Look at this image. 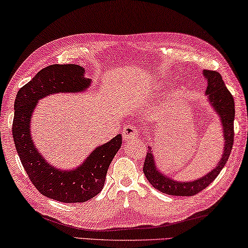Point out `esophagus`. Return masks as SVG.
Listing matches in <instances>:
<instances>
[{"instance_id":"1","label":"esophagus","mask_w":248,"mask_h":248,"mask_svg":"<svg viewBox=\"0 0 248 248\" xmlns=\"http://www.w3.org/2000/svg\"><path fill=\"white\" fill-rule=\"evenodd\" d=\"M140 136V132L137 127L134 126V125H125L123 128V137L125 140H129L133 139H136V137Z\"/></svg>"}]
</instances>
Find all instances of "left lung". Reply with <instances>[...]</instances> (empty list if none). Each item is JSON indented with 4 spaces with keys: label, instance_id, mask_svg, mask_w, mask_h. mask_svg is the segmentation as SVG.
Segmentation results:
<instances>
[{
    "label": "left lung",
    "instance_id": "1",
    "mask_svg": "<svg viewBox=\"0 0 248 248\" xmlns=\"http://www.w3.org/2000/svg\"><path fill=\"white\" fill-rule=\"evenodd\" d=\"M202 74L208 82V87L205 90V94L208 95V102L221 121L223 139H224L222 157L218 160L216 168H213L211 171L199 178V179L193 181H177L172 179L171 177L166 176L164 172H161L157 168L155 158H154V152L149 146L148 153L145 158L143 171L154 188L162 193L169 194V196L190 197L202 191L218 176V173L229 159L231 152H232L235 117L234 99L231 92L227 90L224 81L217 71L203 70Z\"/></svg>",
    "mask_w": 248,
    "mask_h": 248
}]
</instances>
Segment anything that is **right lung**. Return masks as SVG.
Here are the masks:
<instances>
[{
	"mask_svg": "<svg viewBox=\"0 0 248 248\" xmlns=\"http://www.w3.org/2000/svg\"><path fill=\"white\" fill-rule=\"evenodd\" d=\"M79 64H51L40 70L17 92L12 133L16 151L31 184L45 197L64 203L86 202L103 189L111 161L122 146V135L93 149L74 169L50 165L39 153L31 134V120L40 99L55 93L87 91L92 80Z\"/></svg>",
	"mask_w": 248,
	"mask_h": 248,
	"instance_id": "add662e5",
	"label": "right lung"
}]
</instances>
